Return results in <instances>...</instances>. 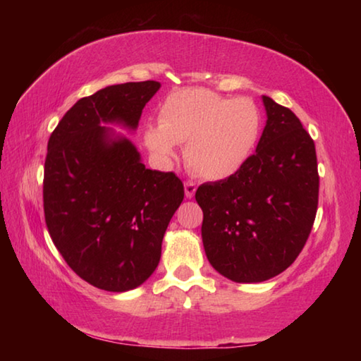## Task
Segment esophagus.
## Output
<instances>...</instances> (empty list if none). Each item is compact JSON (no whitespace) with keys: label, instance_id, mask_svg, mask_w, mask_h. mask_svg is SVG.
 <instances>
[{"label":"esophagus","instance_id":"esophagus-1","mask_svg":"<svg viewBox=\"0 0 361 361\" xmlns=\"http://www.w3.org/2000/svg\"><path fill=\"white\" fill-rule=\"evenodd\" d=\"M195 189H197V186H195V183H192V181H186L185 183V194H186L188 199L194 197Z\"/></svg>","mask_w":361,"mask_h":361}]
</instances>
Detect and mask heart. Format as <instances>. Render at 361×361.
Here are the masks:
<instances>
[{
    "instance_id": "heart-1",
    "label": "heart",
    "mask_w": 361,
    "mask_h": 361,
    "mask_svg": "<svg viewBox=\"0 0 361 361\" xmlns=\"http://www.w3.org/2000/svg\"><path fill=\"white\" fill-rule=\"evenodd\" d=\"M262 132V113L250 99H228L207 89H180L159 108V124L145 129V145L170 159L186 143L185 159L194 173L224 180L245 166Z\"/></svg>"
}]
</instances>
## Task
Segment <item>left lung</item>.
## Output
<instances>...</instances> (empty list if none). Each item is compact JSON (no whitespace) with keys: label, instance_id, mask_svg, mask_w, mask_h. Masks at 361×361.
<instances>
[{"label":"left lung","instance_id":"obj_1","mask_svg":"<svg viewBox=\"0 0 361 361\" xmlns=\"http://www.w3.org/2000/svg\"><path fill=\"white\" fill-rule=\"evenodd\" d=\"M267 121L256 152L229 178L204 183L202 242L210 264L232 282H264L301 253L319 205L314 140L290 108L262 97Z\"/></svg>","mask_w":361,"mask_h":361}]
</instances>
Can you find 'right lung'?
<instances>
[{"instance_id": "1", "label": "right lung", "mask_w": 361, "mask_h": 361, "mask_svg": "<svg viewBox=\"0 0 361 361\" xmlns=\"http://www.w3.org/2000/svg\"><path fill=\"white\" fill-rule=\"evenodd\" d=\"M159 87L157 81L108 85L78 100L49 138L47 231L66 264L100 290H133L156 271L164 234L185 197L178 176L146 169L132 142L102 126L137 129Z\"/></svg>"}]
</instances>
